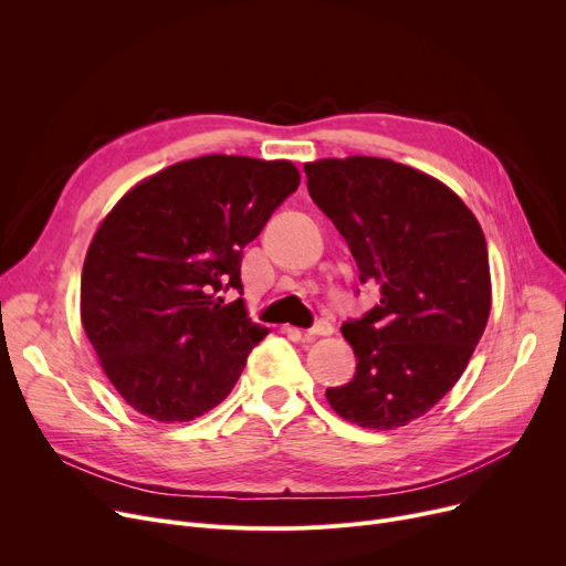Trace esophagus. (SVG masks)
Returning a JSON list of instances; mask_svg holds the SVG:
<instances>
[{
    "mask_svg": "<svg viewBox=\"0 0 566 566\" xmlns=\"http://www.w3.org/2000/svg\"><path fill=\"white\" fill-rule=\"evenodd\" d=\"M335 333L331 321H318L314 328L305 331V339H316V337H331Z\"/></svg>",
    "mask_w": 566,
    "mask_h": 566,
    "instance_id": "obj_1",
    "label": "esophagus"
}]
</instances>
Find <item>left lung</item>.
Masks as SVG:
<instances>
[{
	"instance_id": "8db88e82",
	"label": "left lung",
	"mask_w": 566,
	"mask_h": 566,
	"mask_svg": "<svg viewBox=\"0 0 566 566\" xmlns=\"http://www.w3.org/2000/svg\"><path fill=\"white\" fill-rule=\"evenodd\" d=\"M307 190L346 238L380 303L344 323L355 376L328 388L350 424L390 431L422 418L465 371L491 314L486 238L438 178L385 158L305 163Z\"/></svg>"
}]
</instances>
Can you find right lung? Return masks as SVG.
Returning a JSON list of instances; mask_svg holds the SVG:
<instances>
[{
  "mask_svg": "<svg viewBox=\"0 0 566 566\" xmlns=\"http://www.w3.org/2000/svg\"><path fill=\"white\" fill-rule=\"evenodd\" d=\"M301 186L291 160L201 156L133 186L88 243L80 318L122 399L190 422L227 399L268 335L243 298V248Z\"/></svg>",
  "mask_w": 566,
  "mask_h": 566,
  "instance_id": "1",
  "label": "right lung"
}]
</instances>
